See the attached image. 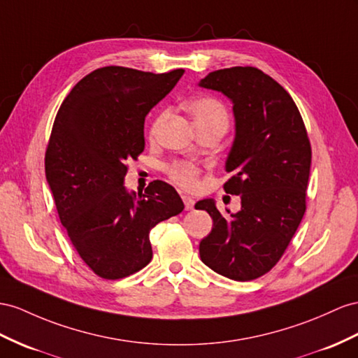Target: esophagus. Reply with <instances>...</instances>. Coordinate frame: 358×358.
<instances>
[{
  "label": "esophagus",
  "instance_id": "esophagus-1",
  "mask_svg": "<svg viewBox=\"0 0 358 358\" xmlns=\"http://www.w3.org/2000/svg\"><path fill=\"white\" fill-rule=\"evenodd\" d=\"M181 198H182V203H185L186 210H192V208H194V206H195V199H194V198L186 196V195H182Z\"/></svg>",
  "mask_w": 358,
  "mask_h": 358
}]
</instances>
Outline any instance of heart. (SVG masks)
Returning <instances> with one entry per match:
<instances>
[{
    "instance_id": "heart-1",
    "label": "heart",
    "mask_w": 358,
    "mask_h": 358,
    "mask_svg": "<svg viewBox=\"0 0 358 358\" xmlns=\"http://www.w3.org/2000/svg\"><path fill=\"white\" fill-rule=\"evenodd\" d=\"M187 112L192 115L195 121L196 128H207V127H219L227 130L230 124V115L224 106L222 101H219L215 96H198L190 99L187 103ZM164 117L162 113L152 125L151 133L157 131V127ZM169 177L177 182L178 186L185 189H195L198 185L199 169L190 162H173L168 168Z\"/></svg>"
}]
</instances>
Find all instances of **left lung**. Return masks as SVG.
<instances>
[{"mask_svg": "<svg viewBox=\"0 0 358 358\" xmlns=\"http://www.w3.org/2000/svg\"><path fill=\"white\" fill-rule=\"evenodd\" d=\"M201 87L231 99L236 137L224 189L241 195V210L222 215L213 199L198 201L213 219L199 243L201 260L236 281L262 277L278 263L306 213L311 146L295 101L277 81L252 66L213 71Z\"/></svg>", "mask_w": 358, "mask_h": 358, "instance_id": "1", "label": "left lung"}]
</instances>
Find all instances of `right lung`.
<instances>
[{"mask_svg": "<svg viewBox=\"0 0 358 358\" xmlns=\"http://www.w3.org/2000/svg\"><path fill=\"white\" fill-rule=\"evenodd\" d=\"M182 74L95 69L72 87L54 119L47 181L72 246L101 278L119 280L145 268L152 259L151 228L185 208L164 181L137 195L124 186L127 162L145 148L146 115Z\"/></svg>", "mask_w": 358, "mask_h": 358, "instance_id": "right-lung-1", "label": "right lung"}]
</instances>
